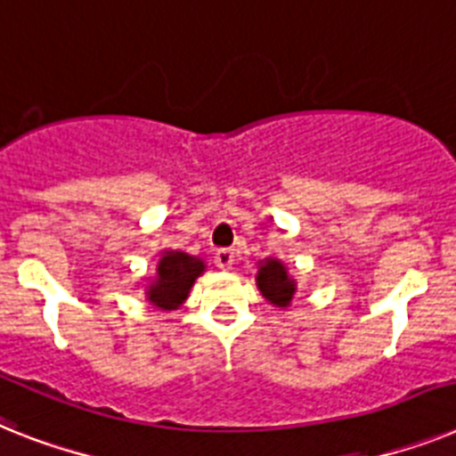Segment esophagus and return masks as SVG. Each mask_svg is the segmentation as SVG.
I'll return each mask as SVG.
<instances>
[{"label": "esophagus", "instance_id": "34e87169", "mask_svg": "<svg viewBox=\"0 0 456 456\" xmlns=\"http://www.w3.org/2000/svg\"><path fill=\"white\" fill-rule=\"evenodd\" d=\"M214 261H216V265H219L221 270L232 268V263H235V249H228V247H224V249H216V254H214Z\"/></svg>", "mask_w": 456, "mask_h": 456}]
</instances>
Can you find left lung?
Instances as JSON below:
<instances>
[{"instance_id":"8db88e82","label":"left lung","mask_w":456,"mask_h":456,"mask_svg":"<svg viewBox=\"0 0 456 456\" xmlns=\"http://www.w3.org/2000/svg\"><path fill=\"white\" fill-rule=\"evenodd\" d=\"M256 281H258V289H261L263 296L277 307H287L291 303L293 293H296V284L287 274V268L280 261H273V258H268L265 265L258 270V280Z\"/></svg>"}]
</instances>
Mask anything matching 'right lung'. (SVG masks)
<instances>
[{"mask_svg": "<svg viewBox=\"0 0 456 456\" xmlns=\"http://www.w3.org/2000/svg\"><path fill=\"white\" fill-rule=\"evenodd\" d=\"M205 270L200 258L182 254V251H167L158 263L156 284L149 289V300L158 307H176L188 296L195 277Z\"/></svg>", "mask_w": 456, "mask_h": 456, "instance_id": "obj_1", "label": "right lung"}]
</instances>
